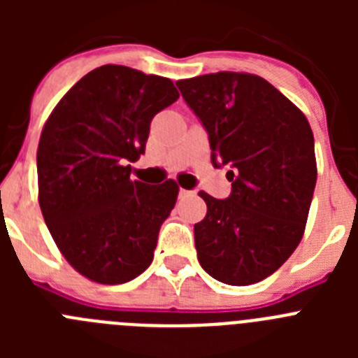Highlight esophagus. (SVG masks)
<instances>
[{
  "instance_id": "34e87169",
  "label": "esophagus",
  "mask_w": 358,
  "mask_h": 358,
  "mask_svg": "<svg viewBox=\"0 0 358 358\" xmlns=\"http://www.w3.org/2000/svg\"><path fill=\"white\" fill-rule=\"evenodd\" d=\"M189 195H192V192H188V189H179V197L181 199H185V197H189Z\"/></svg>"
}]
</instances>
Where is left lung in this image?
I'll use <instances>...</instances> for the list:
<instances>
[{"label":"left lung","instance_id":"1","mask_svg":"<svg viewBox=\"0 0 358 358\" xmlns=\"http://www.w3.org/2000/svg\"><path fill=\"white\" fill-rule=\"evenodd\" d=\"M211 148L229 166L231 194L206 201L194 226L199 264L226 285H251L296 251L314 197V134L308 120L262 77L220 71L177 82Z\"/></svg>","mask_w":358,"mask_h":358}]
</instances>
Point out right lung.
<instances>
[{
	"label": "right lung",
	"mask_w": 358,
	"mask_h": 358,
	"mask_svg": "<svg viewBox=\"0 0 358 358\" xmlns=\"http://www.w3.org/2000/svg\"><path fill=\"white\" fill-rule=\"evenodd\" d=\"M179 98L170 78L106 64L57 103L37 148L39 204L57 248L82 276L127 283L154 260L176 181L131 179L152 118Z\"/></svg>",
	"instance_id": "obj_1"
}]
</instances>
